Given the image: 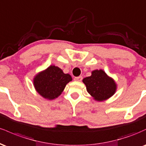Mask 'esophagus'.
<instances>
[{
  "label": "esophagus",
  "instance_id": "34e87169",
  "mask_svg": "<svg viewBox=\"0 0 146 146\" xmlns=\"http://www.w3.org/2000/svg\"><path fill=\"white\" fill-rule=\"evenodd\" d=\"M74 80L75 81H78V82H80L82 80V76H78V77H75L74 78Z\"/></svg>",
  "mask_w": 146,
  "mask_h": 146
}]
</instances>
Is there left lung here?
I'll list each match as a JSON object with an SVG mask.
<instances>
[{"label": "left lung", "mask_w": 146, "mask_h": 146, "mask_svg": "<svg viewBox=\"0 0 146 146\" xmlns=\"http://www.w3.org/2000/svg\"><path fill=\"white\" fill-rule=\"evenodd\" d=\"M88 93L95 100L104 101L114 95L116 90V84L112 78H109L102 70H95L91 76L83 80Z\"/></svg>", "instance_id": "1"}]
</instances>
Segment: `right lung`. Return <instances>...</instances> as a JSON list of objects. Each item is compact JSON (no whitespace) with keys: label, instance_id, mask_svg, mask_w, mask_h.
Here are the masks:
<instances>
[{"label":"right lung","instance_id":"1","mask_svg":"<svg viewBox=\"0 0 146 146\" xmlns=\"http://www.w3.org/2000/svg\"><path fill=\"white\" fill-rule=\"evenodd\" d=\"M71 76L65 74L60 68L49 66L34 78V86L43 98L53 100L58 98L64 89L66 84L71 81Z\"/></svg>","mask_w":146,"mask_h":146}]
</instances>
